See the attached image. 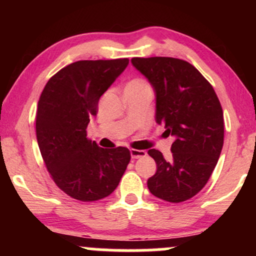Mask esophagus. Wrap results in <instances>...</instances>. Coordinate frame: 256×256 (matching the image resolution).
<instances>
[{
  "label": "esophagus",
  "instance_id": "esophagus-1",
  "mask_svg": "<svg viewBox=\"0 0 256 256\" xmlns=\"http://www.w3.org/2000/svg\"><path fill=\"white\" fill-rule=\"evenodd\" d=\"M131 158H144L146 155V150H140V149H131Z\"/></svg>",
  "mask_w": 256,
  "mask_h": 256
}]
</instances>
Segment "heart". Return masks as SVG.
I'll list each match as a JSON object with an SVG mask.
<instances>
[{"label": "heart", "mask_w": 256, "mask_h": 256, "mask_svg": "<svg viewBox=\"0 0 256 256\" xmlns=\"http://www.w3.org/2000/svg\"><path fill=\"white\" fill-rule=\"evenodd\" d=\"M146 85H148V84H146L143 79L134 78V79H132V80L128 82V83L126 84L125 88H140V86H146Z\"/></svg>", "instance_id": "heart-1"}]
</instances>
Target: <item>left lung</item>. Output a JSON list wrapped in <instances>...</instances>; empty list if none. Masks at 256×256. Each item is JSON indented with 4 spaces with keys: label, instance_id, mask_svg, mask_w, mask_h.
<instances>
[{
    "label": "left lung",
    "instance_id": "1",
    "mask_svg": "<svg viewBox=\"0 0 256 256\" xmlns=\"http://www.w3.org/2000/svg\"><path fill=\"white\" fill-rule=\"evenodd\" d=\"M156 94V122L174 136L172 156L149 149L156 162L148 189L156 198L178 204L207 184L224 144V116L210 82L188 61L174 58H134Z\"/></svg>",
    "mask_w": 256,
    "mask_h": 256
}]
</instances>
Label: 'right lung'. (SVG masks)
<instances>
[{"instance_id":"add662e5","label":"right lung","mask_w":256,"mask_h":256,"mask_svg":"<svg viewBox=\"0 0 256 256\" xmlns=\"http://www.w3.org/2000/svg\"><path fill=\"white\" fill-rule=\"evenodd\" d=\"M128 58L82 60L55 73L40 94L36 134L52 180L79 201L107 198L131 160L125 146L101 148L86 137L98 100L126 68Z\"/></svg>"}]
</instances>
